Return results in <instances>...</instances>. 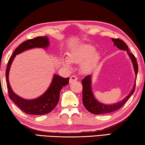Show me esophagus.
Returning <instances> with one entry per match:
<instances>
[{
    "mask_svg": "<svg viewBox=\"0 0 145 145\" xmlns=\"http://www.w3.org/2000/svg\"><path fill=\"white\" fill-rule=\"evenodd\" d=\"M77 80H78V78H77V77H76V76L72 75L70 78V83H72L73 82H74V81H77Z\"/></svg>",
    "mask_w": 145,
    "mask_h": 145,
    "instance_id": "esophagus-1",
    "label": "esophagus"
}]
</instances>
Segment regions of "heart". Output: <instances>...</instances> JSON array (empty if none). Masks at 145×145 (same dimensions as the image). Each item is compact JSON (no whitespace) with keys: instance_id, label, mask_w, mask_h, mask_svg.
I'll return each instance as SVG.
<instances>
[{"instance_id":"obj_1","label":"heart","mask_w":145,"mask_h":145,"mask_svg":"<svg viewBox=\"0 0 145 145\" xmlns=\"http://www.w3.org/2000/svg\"><path fill=\"white\" fill-rule=\"evenodd\" d=\"M95 48L90 45L78 46L68 54L67 59H61V63L68 70L71 69V63H80L81 72L88 73L91 70L99 59V54L95 52Z\"/></svg>"}]
</instances>
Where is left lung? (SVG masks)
<instances>
[{"label":"left lung","instance_id":"obj_1","mask_svg":"<svg viewBox=\"0 0 145 145\" xmlns=\"http://www.w3.org/2000/svg\"><path fill=\"white\" fill-rule=\"evenodd\" d=\"M112 41L114 42V45L116 46L121 50H126L127 55L129 56V58L132 61V65H133L135 77H137V72H138V65H137L136 59L135 56L130 52L128 46L127 44L120 39H112ZM92 73L84 77V79L82 80V84L83 86L82 89V102L84 107L88 111L91 113L94 114H102L110 113L113 111H116L121 107L124 105L127 100H129L131 95L133 94L136 86V80L134 84L132 89L129 93V94L123 99L118 102H116L115 104H105L99 102L96 98H95L94 94H93L91 83H92Z\"/></svg>","mask_w":145,"mask_h":145}]
</instances>
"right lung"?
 I'll list each match as a JSON object with an SVG mask.
<instances>
[{"label":"right lung","instance_id":"add662e5","mask_svg":"<svg viewBox=\"0 0 145 145\" xmlns=\"http://www.w3.org/2000/svg\"><path fill=\"white\" fill-rule=\"evenodd\" d=\"M50 41L47 36H38L22 43L9 59L7 67L6 78L9 97L10 99L22 111L28 114L43 115L50 112L54 109L59 102L60 91L63 87L69 84V78H63L57 74H54L52 81L47 89L41 96L34 99H25L18 96L13 91L9 81V73L12 63L16 56L30 49L40 48H47Z\"/></svg>","mask_w":145,"mask_h":145}]
</instances>
